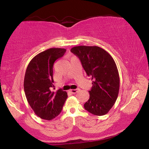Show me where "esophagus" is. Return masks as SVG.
<instances>
[{
	"mask_svg": "<svg viewBox=\"0 0 149 149\" xmlns=\"http://www.w3.org/2000/svg\"><path fill=\"white\" fill-rule=\"evenodd\" d=\"M78 91H79V89H70L69 91L70 93H71L72 94H75L77 93Z\"/></svg>",
	"mask_w": 149,
	"mask_h": 149,
	"instance_id": "34e87169",
	"label": "esophagus"
}]
</instances>
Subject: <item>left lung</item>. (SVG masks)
Listing matches in <instances>:
<instances>
[{
	"label": "left lung",
	"instance_id": "1",
	"mask_svg": "<svg viewBox=\"0 0 149 149\" xmlns=\"http://www.w3.org/2000/svg\"><path fill=\"white\" fill-rule=\"evenodd\" d=\"M71 52L79 58L87 75L93 80L85 109L93 115H105L114 106L119 93L120 77L114 59L97 46L74 47Z\"/></svg>",
	"mask_w": 149,
	"mask_h": 149
}]
</instances>
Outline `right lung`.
Instances as JSON below:
<instances>
[{"label":"right lung","instance_id":"add662e5","mask_svg":"<svg viewBox=\"0 0 149 149\" xmlns=\"http://www.w3.org/2000/svg\"><path fill=\"white\" fill-rule=\"evenodd\" d=\"M65 51L60 48L47 49L36 55L27 65L24 83L25 94L35 114L42 119L51 120L56 117L68 97L67 93L61 89L52 91L54 63Z\"/></svg>","mask_w":149,"mask_h":149}]
</instances>
